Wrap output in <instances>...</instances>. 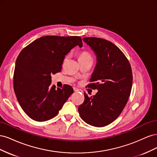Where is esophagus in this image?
I'll use <instances>...</instances> for the list:
<instances>
[{"label": "esophagus", "instance_id": "obj_1", "mask_svg": "<svg viewBox=\"0 0 157 157\" xmlns=\"http://www.w3.org/2000/svg\"><path fill=\"white\" fill-rule=\"evenodd\" d=\"M73 90H74V92H79V90L78 88H73Z\"/></svg>", "mask_w": 157, "mask_h": 157}]
</instances>
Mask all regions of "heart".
I'll return each mask as SVG.
<instances>
[{
	"label": "heart",
	"mask_w": 157,
	"mask_h": 157,
	"mask_svg": "<svg viewBox=\"0 0 157 157\" xmlns=\"http://www.w3.org/2000/svg\"><path fill=\"white\" fill-rule=\"evenodd\" d=\"M92 59L91 54L86 51H84L81 52L78 56V59Z\"/></svg>",
	"instance_id": "b5f03b06"
}]
</instances>
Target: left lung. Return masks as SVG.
Here are the masks:
<instances>
[{"mask_svg": "<svg viewBox=\"0 0 157 157\" xmlns=\"http://www.w3.org/2000/svg\"><path fill=\"white\" fill-rule=\"evenodd\" d=\"M82 40L96 54V66L88 87L98 91L91 97L84 93L78 110L87 124L103 127L117 119L126 105L132 86V68L125 55L111 42L96 37Z\"/></svg>", "mask_w": 157, "mask_h": 157, "instance_id": "8db88e82", "label": "left lung"}]
</instances>
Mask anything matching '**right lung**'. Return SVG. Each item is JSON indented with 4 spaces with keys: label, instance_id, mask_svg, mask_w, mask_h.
<instances>
[{
    "label": "right lung",
    "instance_id": "add662e5",
    "mask_svg": "<svg viewBox=\"0 0 157 157\" xmlns=\"http://www.w3.org/2000/svg\"><path fill=\"white\" fill-rule=\"evenodd\" d=\"M82 46L78 36H44L32 42L18 55L13 73V89L22 109L33 120L48 121L56 117L73 93L69 85L56 89L52 74L60 72L65 56Z\"/></svg>",
    "mask_w": 157,
    "mask_h": 157
}]
</instances>
